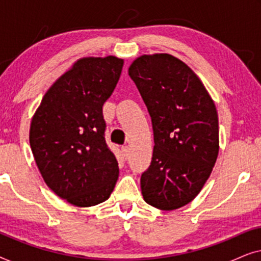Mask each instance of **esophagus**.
<instances>
[{"mask_svg":"<svg viewBox=\"0 0 261 261\" xmlns=\"http://www.w3.org/2000/svg\"><path fill=\"white\" fill-rule=\"evenodd\" d=\"M121 151H122V154L126 159L128 158V156H129V147H128V146H122Z\"/></svg>","mask_w":261,"mask_h":261,"instance_id":"1","label":"esophagus"}]
</instances>
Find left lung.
Segmentation results:
<instances>
[{
    "mask_svg": "<svg viewBox=\"0 0 261 261\" xmlns=\"http://www.w3.org/2000/svg\"><path fill=\"white\" fill-rule=\"evenodd\" d=\"M128 73L151 116L152 162L141 174L148 204L173 210L191 202L219 154V117L194 71L171 55L141 56Z\"/></svg>",
    "mask_w": 261,
    "mask_h": 261,
    "instance_id": "1",
    "label": "left lung"
}]
</instances>
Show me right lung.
<instances>
[{
	"label": "right lung",
	"instance_id": "add662e5",
	"mask_svg": "<svg viewBox=\"0 0 261 261\" xmlns=\"http://www.w3.org/2000/svg\"><path fill=\"white\" fill-rule=\"evenodd\" d=\"M123 60L83 58L48 89L31 123L30 144L47 187L77 206L109 198L119 163L107 145L103 105L113 94Z\"/></svg>",
	"mask_w": 261,
	"mask_h": 261
}]
</instances>
